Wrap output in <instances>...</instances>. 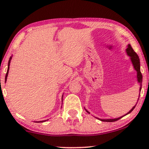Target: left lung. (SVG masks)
<instances>
[{
  "label": "left lung",
  "mask_w": 149,
  "mask_h": 149,
  "mask_svg": "<svg viewBox=\"0 0 149 149\" xmlns=\"http://www.w3.org/2000/svg\"><path fill=\"white\" fill-rule=\"evenodd\" d=\"M126 52H127V54H128V56L130 57V58H131V60L132 62V64L134 65V68H135V70L137 71V78H138V81L140 83V91H141V88H142V73L140 72V59H139V57L137 55V54L134 52L133 49L131 47V45L129 44L128 45V47L127 48V49H126ZM138 99H139V97H138ZM136 104L135 105V107H134L132 109L130 110V111L129 113L126 114V115H127V114H129L131 113V112L133 111L134 109V108L136 107ZM87 113H89L88 111H86ZM125 116V115H124ZM123 117H119V118H117V119H100L101 120V121H107V122H114V121H117V120H119L122 118Z\"/></svg>",
  "instance_id": "obj_1"
}]
</instances>
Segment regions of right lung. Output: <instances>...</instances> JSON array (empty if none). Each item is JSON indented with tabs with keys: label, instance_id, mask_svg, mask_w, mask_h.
I'll list each match as a JSON object with an SVG mask.
<instances>
[{
	"label": "right lung",
	"instance_id": "add662e5",
	"mask_svg": "<svg viewBox=\"0 0 149 149\" xmlns=\"http://www.w3.org/2000/svg\"><path fill=\"white\" fill-rule=\"evenodd\" d=\"M11 58H10V59H9V62H8V68H7V73H6V75H5V81H6V80H7V75H8V72H9V64H10V61H11ZM45 121H40V122H44Z\"/></svg>",
	"mask_w": 149,
	"mask_h": 149
}]
</instances>
